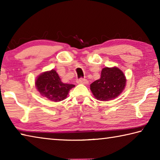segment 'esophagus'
Instances as JSON below:
<instances>
[{"instance_id":"esophagus-1","label":"esophagus","mask_w":160,"mask_h":160,"mask_svg":"<svg viewBox=\"0 0 160 160\" xmlns=\"http://www.w3.org/2000/svg\"><path fill=\"white\" fill-rule=\"evenodd\" d=\"M77 83L78 84H84V85H87L88 83V81L84 78H80L77 80Z\"/></svg>"}]
</instances>
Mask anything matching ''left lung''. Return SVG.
Segmentation results:
<instances>
[{
  "instance_id": "left-lung-1",
  "label": "left lung",
  "mask_w": 160,
  "mask_h": 160,
  "mask_svg": "<svg viewBox=\"0 0 160 160\" xmlns=\"http://www.w3.org/2000/svg\"><path fill=\"white\" fill-rule=\"evenodd\" d=\"M123 72L118 68H104L101 78L90 85V90L97 99L109 101L118 97L126 85Z\"/></svg>"
}]
</instances>
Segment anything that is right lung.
I'll return each mask as SVG.
<instances>
[{
    "label": "right lung",
    "mask_w": 160,
    "mask_h": 160,
    "mask_svg": "<svg viewBox=\"0 0 160 160\" xmlns=\"http://www.w3.org/2000/svg\"><path fill=\"white\" fill-rule=\"evenodd\" d=\"M35 84L39 93L53 102H60L66 99L70 89L75 87L72 84L62 82L54 70L40 75Z\"/></svg>",
    "instance_id": "right-lung-1"
}]
</instances>
